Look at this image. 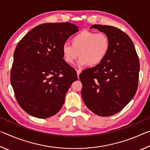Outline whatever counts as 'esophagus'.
Segmentation results:
<instances>
[{
	"label": "esophagus",
	"instance_id": "esophagus-1",
	"mask_svg": "<svg viewBox=\"0 0 150 150\" xmlns=\"http://www.w3.org/2000/svg\"><path fill=\"white\" fill-rule=\"evenodd\" d=\"M77 71V77H78V78H79V74L81 73V71L80 70H76Z\"/></svg>",
	"mask_w": 150,
	"mask_h": 150
}]
</instances>
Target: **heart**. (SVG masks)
Masks as SVG:
<instances>
[{"label":"heart","instance_id":"1","mask_svg":"<svg viewBox=\"0 0 150 150\" xmlns=\"http://www.w3.org/2000/svg\"><path fill=\"white\" fill-rule=\"evenodd\" d=\"M71 45H62L63 59L69 65H72L79 56V66L88 65L95 67L102 63L110 50L109 38L103 33L83 30L75 35L71 40Z\"/></svg>","mask_w":150,"mask_h":150}]
</instances>
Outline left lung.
<instances>
[{"instance_id": "obj_1", "label": "left lung", "mask_w": 150, "mask_h": 150, "mask_svg": "<svg viewBox=\"0 0 150 150\" xmlns=\"http://www.w3.org/2000/svg\"><path fill=\"white\" fill-rule=\"evenodd\" d=\"M107 35L110 50L103 62L83 71L79 79L85 105L96 115L110 116L128 105L138 86L139 62L130 38L117 28L95 24L91 27Z\"/></svg>"}]
</instances>
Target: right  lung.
Instances as JSON below:
<instances>
[{"label":"right lung","mask_w":150,"mask_h":150,"mask_svg":"<svg viewBox=\"0 0 150 150\" xmlns=\"http://www.w3.org/2000/svg\"><path fill=\"white\" fill-rule=\"evenodd\" d=\"M78 27L69 22L37 26L18 42L14 53L11 83L16 100L30 115L47 118L57 114L75 70L63 59L62 47Z\"/></svg>","instance_id":"right-lung-1"}]
</instances>
